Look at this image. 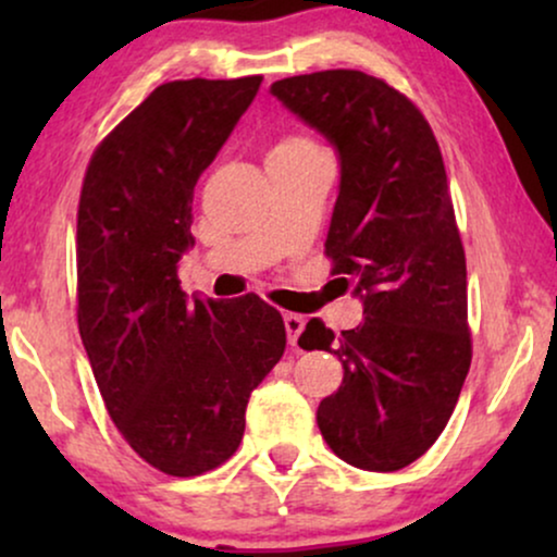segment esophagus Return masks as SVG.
<instances>
[{
    "mask_svg": "<svg viewBox=\"0 0 557 557\" xmlns=\"http://www.w3.org/2000/svg\"><path fill=\"white\" fill-rule=\"evenodd\" d=\"M304 317L299 314H284V326H286V337H288V345L296 347V342H299L301 332H304Z\"/></svg>",
    "mask_w": 557,
    "mask_h": 557,
    "instance_id": "obj_1",
    "label": "esophagus"
}]
</instances>
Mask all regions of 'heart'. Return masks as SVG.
Returning a JSON list of instances; mask_svg holds the SVG:
<instances>
[{
  "label": "heart",
  "instance_id": "b5f03b06",
  "mask_svg": "<svg viewBox=\"0 0 557 557\" xmlns=\"http://www.w3.org/2000/svg\"><path fill=\"white\" fill-rule=\"evenodd\" d=\"M309 149H317L314 144L301 139V136H286V139H281L276 147L271 149V154H299V151H309Z\"/></svg>",
  "mask_w": 557,
  "mask_h": 557
}]
</instances>
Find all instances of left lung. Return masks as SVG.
<instances>
[{
  "mask_svg": "<svg viewBox=\"0 0 557 557\" xmlns=\"http://www.w3.org/2000/svg\"><path fill=\"white\" fill-rule=\"evenodd\" d=\"M271 96L337 151L326 256L364 314L339 337L311 319L299 337L345 370L317 425L342 461L398 471L446 429L471 364L467 261L436 136L406 96L360 71L294 75Z\"/></svg>",
  "mask_w": 557,
  "mask_h": 557,
  "instance_id": "left-lung-1",
  "label": "left lung"
}]
</instances>
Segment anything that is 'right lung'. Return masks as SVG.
Returning a JSON list of instances; mask_svg holds the SVG:
<instances>
[{
  "mask_svg": "<svg viewBox=\"0 0 557 557\" xmlns=\"http://www.w3.org/2000/svg\"><path fill=\"white\" fill-rule=\"evenodd\" d=\"M261 75L154 88L90 159L78 205V330L126 444L172 476L231 459L250 393L286 349L284 319L253 294L180 288L195 246L200 174L261 88Z\"/></svg>",
  "mask_w": 557,
  "mask_h": 557,
  "instance_id": "add662e5",
  "label": "right lung"
}]
</instances>
